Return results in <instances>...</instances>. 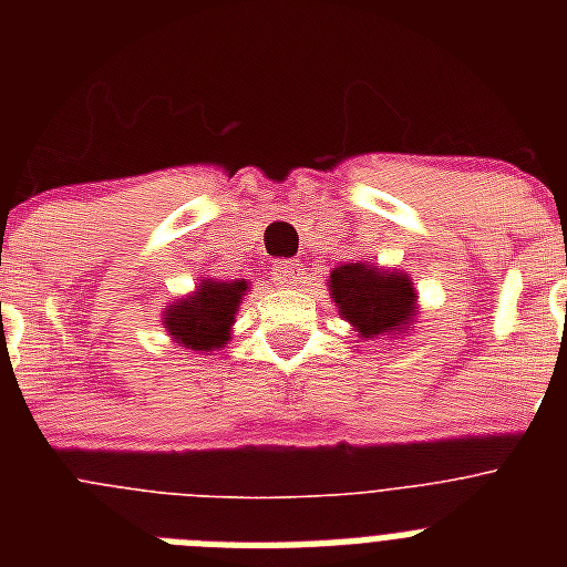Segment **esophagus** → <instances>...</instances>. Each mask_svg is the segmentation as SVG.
<instances>
[{
    "mask_svg": "<svg viewBox=\"0 0 567 567\" xmlns=\"http://www.w3.org/2000/svg\"><path fill=\"white\" fill-rule=\"evenodd\" d=\"M300 264L298 260H275L272 264V284L280 289L298 287Z\"/></svg>",
    "mask_w": 567,
    "mask_h": 567,
    "instance_id": "34e87169",
    "label": "esophagus"
}]
</instances>
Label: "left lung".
I'll return each instance as SVG.
<instances>
[{
  "instance_id": "1",
  "label": "left lung",
  "mask_w": 567,
  "mask_h": 567,
  "mask_svg": "<svg viewBox=\"0 0 567 567\" xmlns=\"http://www.w3.org/2000/svg\"><path fill=\"white\" fill-rule=\"evenodd\" d=\"M332 298L363 338L403 327L414 312V289L400 272H378L372 264H343L332 269Z\"/></svg>"
}]
</instances>
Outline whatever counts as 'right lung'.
I'll return each instance as SVG.
<instances>
[{
	"label": "right lung",
	"instance_id": "right-lung-1",
	"mask_svg": "<svg viewBox=\"0 0 567 567\" xmlns=\"http://www.w3.org/2000/svg\"><path fill=\"white\" fill-rule=\"evenodd\" d=\"M247 292V284H221V280H204L198 292L178 300L167 309V329L178 343L195 352L218 349L229 338V327L238 312L240 295Z\"/></svg>",
	"mask_w": 567,
	"mask_h": 567
}]
</instances>
